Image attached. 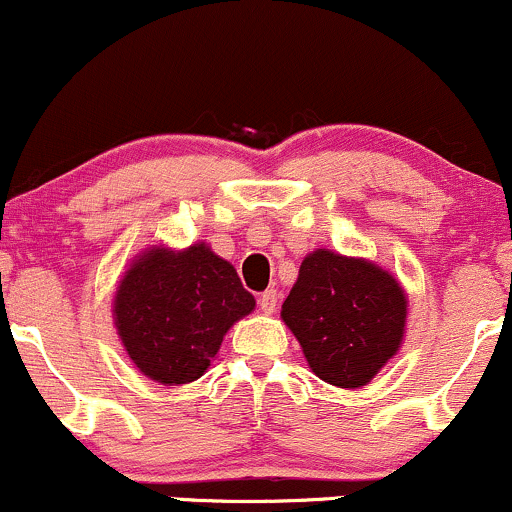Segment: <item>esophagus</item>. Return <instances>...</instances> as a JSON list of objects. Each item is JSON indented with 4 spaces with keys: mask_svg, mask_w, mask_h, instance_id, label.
I'll list each match as a JSON object with an SVG mask.
<instances>
[{
    "mask_svg": "<svg viewBox=\"0 0 512 512\" xmlns=\"http://www.w3.org/2000/svg\"><path fill=\"white\" fill-rule=\"evenodd\" d=\"M276 303H279V293H276L274 289H267L260 296V310L264 315H272L276 310Z\"/></svg>",
    "mask_w": 512,
    "mask_h": 512,
    "instance_id": "34e87169",
    "label": "esophagus"
}]
</instances>
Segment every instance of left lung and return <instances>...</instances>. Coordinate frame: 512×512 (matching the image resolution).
I'll list each match as a JSON object with an SVG mask.
<instances>
[{"label": "left lung", "instance_id": "8db88e82", "mask_svg": "<svg viewBox=\"0 0 512 512\" xmlns=\"http://www.w3.org/2000/svg\"><path fill=\"white\" fill-rule=\"evenodd\" d=\"M281 320L325 383L361 387L399 351L407 296L378 264L315 250L301 262Z\"/></svg>", "mask_w": 512, "mask_h": 512}]
</instances>
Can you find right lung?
I'll use <instances>...</instances> for the list:
<instances>
[{
	"mask_svg": "<svg viewBox=\"0 0 512 512\" xmlns=\"http://www.w3.org/2000/svg\"><path fill=\"white\" fill-rule=\"evenodd\" d=\"M231 262L207 243L144 250L117 286L113 315L125 351L146 378L185 385L204 375L223 334L252 313Z\"/></svg>",
	"mask_w": 512,
	"mask_h": 512,
	"instance_id": "right-lung-1",
	"label": "right lung"
}]
</instances>
